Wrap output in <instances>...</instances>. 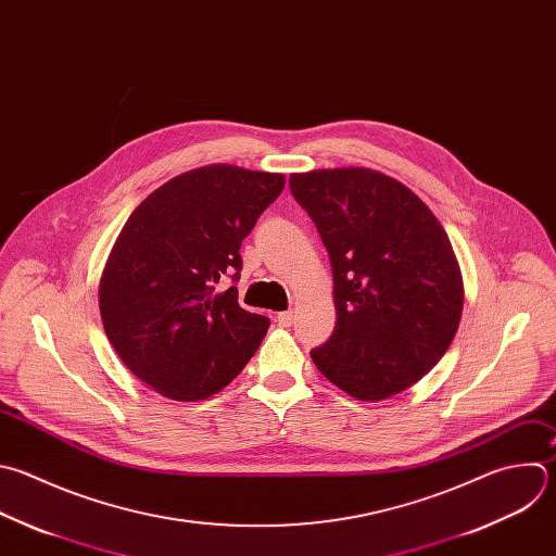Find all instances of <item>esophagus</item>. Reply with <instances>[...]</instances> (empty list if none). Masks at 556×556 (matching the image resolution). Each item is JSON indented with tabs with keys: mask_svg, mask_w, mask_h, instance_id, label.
Returning <instances> with one entry per match:
<instances>
[{
	"mask_svg": "<svg viewBox=\"0 0 556 556\" xmlns=\"http://www.w3.org/2000/svg\"><path fill=\"white\" fill-rule=\"evenodd\" d=\"M292 318H294V314L288 309V312H279L277 314V323L281 325V327H290L292 325Z\"/></svg>",
	"mask_w": 556,
	"mask_h": 556,
	"instance_id": "1",
	"label": "esophagus"
}]
</instances>
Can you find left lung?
I'll list each match as a JSON object with an SVG mask.
<instances>
[{"label":"left lung","instance_id":"8db88e82","mask_svg":"<svg viewBox=\"0 0 556 556\" xmlns=\"http://www.w3.org/2000/svg\"><path fill=\"white\" fill-rule=\"evenodd\" d=\"M329 253L336 327L312 349L318 371L359 402H382L443 357L463 314L450 238L404 182L368 167L290 174Z\"/></svg>","mask_w":556,"mask_h":556}]
</instances>
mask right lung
Here are the masks:
<instances>
[{"label":"right lung","instance_id":"obj_1","mask_svg":"<svg viewBox=\"0 0 556 556\" xmlns=\"http://www.w3.org/2000/svg\"><path fill=\"white\" fill-rule=\"evenodd\" d=\"M283 174L214 163L163 182L122 227L100 277L109 342L152 391L199 402L247 366L270 320L218 292L240 247L281 194Z\"/></svg>","mask_w":556,"mask_h":556}]
</instances>
